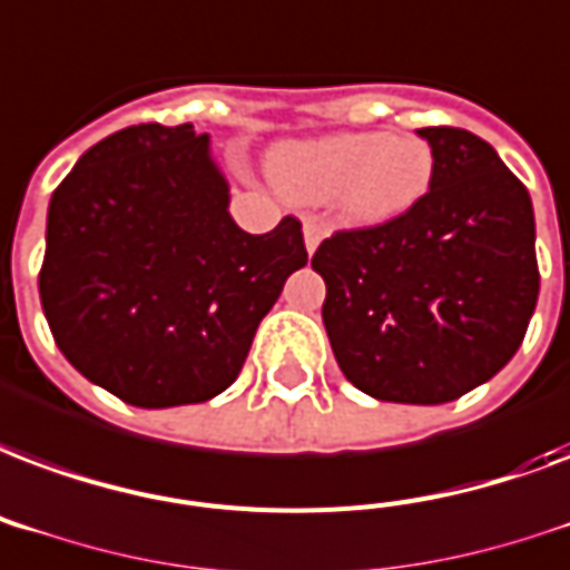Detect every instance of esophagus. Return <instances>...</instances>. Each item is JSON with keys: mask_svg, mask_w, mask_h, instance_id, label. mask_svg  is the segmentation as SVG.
Wrapping results in <instances>:
<instances>
[{"mask_svg": "<svg viewBox=\"0 0 570 570\" xmlns=\"http://www.w3.org/2000/svg\"><path fill=\"white\" fill-rule=\"evenodd\" d=\"M324 234H327V230H324V225H321L318 219H306L303 222V239H306V252H315L321 246V239H324Z\"/></svg>", "mask_w": 570, "mask_h": 570, "instance_id": "obj_1", "label": "esophagus"}]
</instances>
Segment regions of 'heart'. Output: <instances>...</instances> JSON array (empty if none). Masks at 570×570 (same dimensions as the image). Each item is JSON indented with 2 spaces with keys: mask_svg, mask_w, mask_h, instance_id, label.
I'll list each match as a JSON object with an SVG mask.
<instances>
[{
  "mask_svg": "<svg viewBox=\"0 0 570 570\" xmlns=\"http://www.w3.org/2000/svg\"><path fill=\"white\" fill-rule=\"evenodd\" d=\"M430 144L387 138L382 131L297 140L273 153L276 186L303 204L336 200L354 225H384L430 191Z\"/></svg>",
  "mask_w": 570,
  "mask_h": 570,
  "instance_id": "heart-1",
  "label": "heart"
}]
</instances>
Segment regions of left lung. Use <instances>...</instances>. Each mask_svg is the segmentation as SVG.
<instances>
[{
  "instance_id": "1",
  "label": "left lung",
  "mask_w": 570,
  "mask_h": 570,
  "mask_svg": "<svg viewBox=\"0 0 570 570\" xmlns=\"http://www.w3.org/2000/svg\"><path fill=\"white\" fill-rule=\"evenodd\" d=\"M430 191L400 219L336 230L312 255L342 375L382 402L442 405L511 361L538 303L532 198L487 140L417 128Z\"/></svg>"
}]
</instances>
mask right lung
Instances as JSON below:
<instances>
[{
  "label": "right lung",
  "instance_id": "right-lung-1",
  "mask_svg": "<svg viewBox=\"0 0 570 570\" xmlns=\"http://www.w3.org/2000/svg\"><path fill=\"white\" fill-rule=\"evenodd\" d=\"M209 135L128 126L89 147L50 198L38 276L66 361L138 409L219 396L261 318L306 264L301 222L246 234Z\"/></svg>",
  "mask_w": 570,
  "mask_h": 570
}]
</instances>
